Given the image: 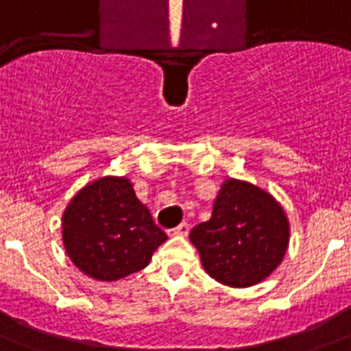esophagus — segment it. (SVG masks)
I'll use <instances>...</instances> for the list:
<instances>
[{
  "label": "esophagus",
  "instance_id": "esophagus-1",
  "mask_svg": "<svg viewBox=\"0 0 351 351\" xmlns=\"http://www.w3.org/2000/svg\"><path fill=\"white\" fill-rule=\"evenodd\" d=\"M187 233H189V224L187 222H182V224H178L169 231V234H173V237H186Z\"/></svg>",
  "mask_w": 351,
  "mask_h": 351
}]
</instances>
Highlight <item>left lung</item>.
<instances>
[{"instance_id": "left-lung-1", "label": "left lung", "mask_w": 351, "mask_h": 351, "mask_svg": "<svg viewBox=\"0 0 351 351\" xmlns=\"http://www.w3.org/2000/svg\"><path fill=\"white\" fill-rule=\"evenodd\" d=\"M189 239L209 277L231 288H250L282 262L289 222L269 193L228 178L217 195L211 219L195 226Z\"/></svg>"}]
</instances>
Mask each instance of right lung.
<instances>
[{"label":"right lung","mask_w":351,"mask_h":351,"mask_svg":"<svg viewBox=\"0 0 351 351\" xmlns=\"http://www.w3.org/2000/svg\"><path fill=\"white\" fill-rule=\"evenodd\" d=\"M62 230L74 266L104 282L143 269L167 240L125 176H104L80 189L63 213Z\"/></svg>","instance_id":"obj_1"}]
</instances>
